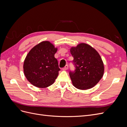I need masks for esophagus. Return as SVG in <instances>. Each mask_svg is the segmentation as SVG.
Instances as JSON below:
<instances>
[{
    "mask_svg": "<svg viewBox=\"0 0 127 127\" xmlns=\"http://www.w3.org/2000/svg\"><path fill=\"white\" fill-rule=\"evenodd\" d=\"M68 69V65L66 64V66H65V67L63 68V70H66Z\"/></svg>",
    "mask_w": 127,
    "mask_h": 127,
    "instance_id": "34e87169",
    "label": "esophagus"
}]
</instances>
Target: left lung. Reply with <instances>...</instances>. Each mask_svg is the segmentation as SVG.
<instances>
[{
	"label": "left lung",
	"instance_id": "left-lung-1",
	"mask_svg": "<svg viewBox=\"0 0 127 127\" xmlns=\"http://www.w3.org/2000/svg\"><path fill=\"white\" fill-rule=\"evenodd\" d=\"M70 52L75 68L74 70L69 72L73 85L79 90L93 87L102 78L104 70L98 53L85 43L71 48Z\"/></svg>",
	"mask_w": 127,
	"mask_h": 127
}]
</instances>
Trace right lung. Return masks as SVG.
Here are the masks:
<instances>
[{
    "instance_id": "add662e5",
    "label": "right lung",
    "mask_w": 127,
    "mask_h": 127,
    "mask_svg": "<svg viewBox=\"0 0 127 127\" xmlns=\"http://www.w3.org/2000/svg\"><path fill=\"white\" fill-rule=\"evenodd\" d=\"M57 49L49 41L42 42L33 47L24 63V75L29 82L39 88L51 85L58 76V63L55 58Z\"/></svg>"
}]
</instances>
